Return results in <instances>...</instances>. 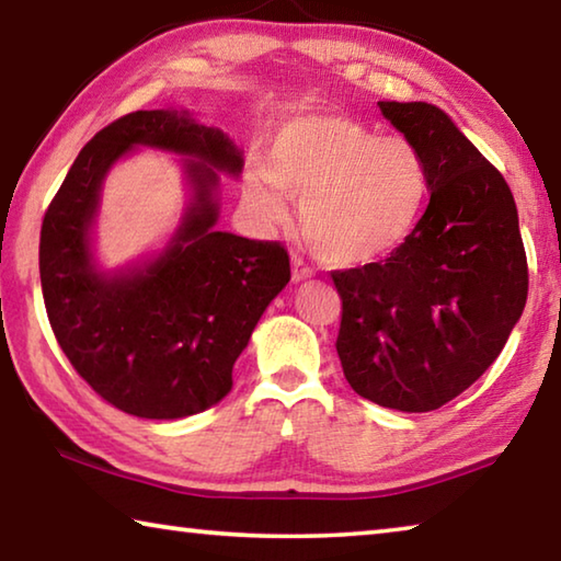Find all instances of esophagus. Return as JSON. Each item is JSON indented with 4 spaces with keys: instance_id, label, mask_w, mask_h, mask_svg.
<instances>
[{
    "instance_id": "1",
    "label": "esophagus",
    "mask_w": 561,
    "mask_h": 561,
    "mask_svg": "<svg viewBox=\"0 0 561 561\" xmlns=\"http://www.w3.org/2000/svg\"><path fill=\"white\" fill-rule=\"evenodd\" d=\"M291 277H294V282H304V279L314 277V272H311V267H307V264H304L301 257H297V254H294V257H291Z\"/></svg>"
}]
</instances>
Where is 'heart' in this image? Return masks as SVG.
Listing matches in <instances>:
<instances>
[{"mask_svg":"<svg viewBox=\"0 0 561 561\" xmlns=\"http://www.w3.org/2000/svg\"><path fill=\"white\" fill-rule=\"evenodd\" d=\"M428 163L405 138L339 113L284 123L267 165L247 175L244 197L264 220L287 217L282 195L299 201V232L331 267H358L396 252L428 201Z\"/></svg>","mask_w":561,"mask_h":561,"instance_id":"obj_1","label":"heart"}]
</instances>
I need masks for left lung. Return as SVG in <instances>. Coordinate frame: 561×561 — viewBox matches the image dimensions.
<instances>
[{"label": "left lung", "mask_w": 561, "mask_h": 561, "mask_svg": "<svg viewBox=\"0 0 561 561\" xmlns=\"http://www.w3.org/2000/svg\"><path fill=\"white\" fill-rule=\"evenodd\" d=\"M378 108L423 153L431 201L391 257L331 272L336 351L358 396L425 413L470 388L505 348L527 301V254L510 185L448 113L423 101Z\"/></svg>", "instance_id": "8db88e82"}]
</instances>
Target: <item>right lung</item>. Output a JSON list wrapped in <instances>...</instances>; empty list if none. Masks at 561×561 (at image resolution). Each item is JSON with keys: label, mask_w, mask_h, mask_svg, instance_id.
<instances>
[{"label": "right lung", "mask_w": 561, "mask_h": 561, "mask_svg": "<svg viewBox=\"0 0 561 561\" xmlns=\"http://www.w3.org/2000/svg\"><path fill=\"white\" fill-rule=\"evenodd\" d=\"M136 145L193 157L194 203L156 261L106 275L92 262L90 225L102 178ZM242 165L230 136L187 111H136L81 148L44 215L39 274L54 336L76 374L123 413L173 421L222 401L237 356L287 287L279 242L215 230L217 175L237 178Z\"/></svg>", "instance_id": "1"}]
</instances>
